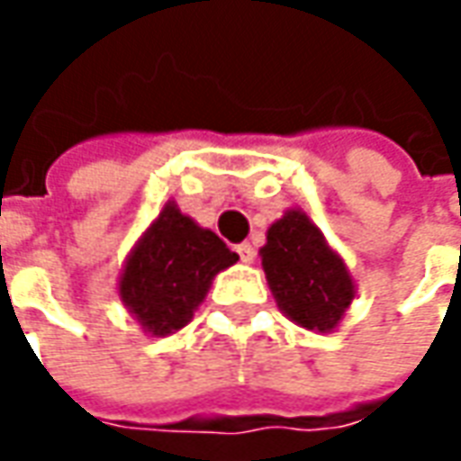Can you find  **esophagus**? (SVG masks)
<instances>
[{
    "mask_svg": "<svg viewBox=\"0 0 461 461\" xmlns=\"http://www.w3.org/2000/svg\"><path fill=\"white\" fill-rule=\"evenodd\" d=\"M236 251H239L240 261H246V264H254L257 261V249L251 243H239Z\"/></svg>",
    "mask_w": 461,
    "mask_h": 461,
    "instance_id": "1",
    "label": "esophagus"
}]
</instances>
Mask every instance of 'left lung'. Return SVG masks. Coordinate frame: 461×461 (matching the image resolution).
<instances>
[{
	"label": "left lung",
	"mask_w": 461,
	"mask_h": 461,
	"mask_svg": "<svg viewBox=\"0 0 461 461\" xmlns=\"http://www.w3.org/2000/svg\"><path fill=\"white\" fill-rule=\"evenodd\" d=\"M258 254L276 305L297 326L326 333L341 321L354 300V282L305 212H285Z\"/></svg>",
	"instance_id": "obj_1"
}]
</instances>
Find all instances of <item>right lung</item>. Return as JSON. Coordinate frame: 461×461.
<instances>
[{
    "mask_svg": "<svg viewBox=\"0 0 461 461\" xmlns=\"http://www.w3.org/2000/svg\"><path fill=\"white\" fill-rule=\"evenodd\" d=\"M236 261L212 230L168 203L128 258L120 297L151 336H168L192 321L212 276Z\"/></svg>",
    "mask_w": 461,
    "mask_h": 461,
    "instance_id": "add662e5",
    "label": "right lung"
}]
</instances>
